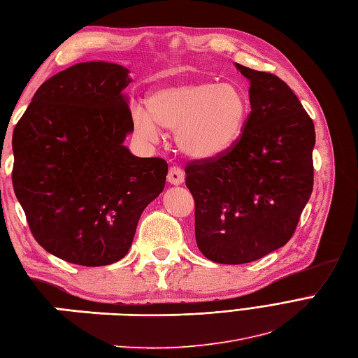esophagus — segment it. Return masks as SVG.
Returning <instances> with one entry per match:
<instances>
[{"label":"esophagus","instance_id":"obj_1","mask_svg":"<svg viewBox=\"0 0 358 358\" xmlns=\"http://www.w3.org/2000/svg\"><path fill=\"white\" fill-rule=\"evenodd\" d=\"M166 179H169V182L173 185H180L185 179V174L182 171V169H179V166H171L169 170V176H166Z\"/></svg>","mask_w":358,"mask_h":358}]
</instances>
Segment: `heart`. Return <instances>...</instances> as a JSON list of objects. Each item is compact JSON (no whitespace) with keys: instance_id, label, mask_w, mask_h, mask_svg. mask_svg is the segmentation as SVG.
Listing matches in <instances>:
<instances>
[{"instance_id":"heart-1","label":"heart","mask_w":358,"mask_h":358,"mask_svg":"<svg viewBox=\"0 0 358 358\" xmlns=\"http://www.w3.org/2000/svg\"><path fill=\"white\" fill-rule=\"evenodd\" d=\"M147 107L133 104L130 117L139 138L156 142L161 127L176 130V144L193 159L225 153L241 138L248 115L243 92L233 84L185 81L152 90Z\"/></svg>"}]
</instances>
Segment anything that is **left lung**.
Returning <instances> with one entry per match:
<instances>
[{"label": "left lung", "instance_id": "obj_1", "mask_svg": "<svg viewBox=\"0 0 358 358\" xmlns=\"http://www.w3.org/2000/svg\"><path fill=\"white\" fill-rule=\"evenodd\" d=\"M251 113L225 153L185 166L196 242L206 259L241 265L287 243L314 185V122L287 83L241 64Z\"/></svg>", "mask_w": 358, "mask_h": 358}]
</instances>
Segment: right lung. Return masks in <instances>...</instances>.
Listing matches in <instances>:
<instances>
[{"instance_id":"add662e5","label":"right lung","mask_w":358,"mask_h":358,"mask_svg":"<svg viewBox=\"0 0 358 358\" xmlns=\"http://www.w3.org/2000/svg\"><path fill=\"white\" fill-rule=\"evenodd\" d=\"M129 69L79 62L36 90L15 125L12 182L35 241L53 256L102 266L129 252L169 164L124 145L133 131Z\"/></svg>"}]
</instances>
